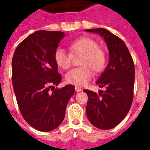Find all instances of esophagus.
<instances>
[{
	"instance_id": "1",
	"label": "esophagus",
	"mask_w": 150,
	"mask_h": 150,
	"mask_svg": "<svg viewBox=\"0 0 150 150\" xmlns=\"http://www.w3.org/2000/svg\"><path fill=\"white\" fill-rule=\"evenodd\" d=\"M75 90H76V92H79V91H82L81 88H79V86H75Z\"/></svg>"
}]
</instances>
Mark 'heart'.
<instances>
[{
    "label": "heart",
    "instance_id": "b5f03b06",
    "mask_svg": "<svg viewBox=\"0 0 150 150\" xmlns=\"http://www.w3.org/2000/svg\"><path fill=\"white\" fill-rule=\"evenodd\" d=\"M69 49L72 55H82L80 60L82 67L73 69L66 74V81L69 84L84 86L88 84L93 75L91 68L95 73H100L105 67L107 63L105 52L93 39L87 37L77 38L70 43ZM54 59L58 67L67 70L71 66L72 55L59 47L54 53Z\"/></svg>",
    "mask_w": 150,
    "mask_h": 150
}]
</instances>
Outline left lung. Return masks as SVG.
Returning <instances> with one entry per match:
<instances>
[{"label":"left lung","instance_id":"left-lung-1","mask_svg":"<svg viewBox=\"0 0 150 150\" xmlns=\"http://www.w3.org/2000/svg\"><path fill=\"white\" fill-rule=\"evenodd\" d=\"M87 32L103 37L109 50V63L96 84L105 88L97 94L84 91L88 97L86 106L88 120L94 126L111 129L125 117L133 100L134 64L125 43L104 28L86 29Z\"/></svg>","mask_w":150,"mask_h":150}]
</instances>
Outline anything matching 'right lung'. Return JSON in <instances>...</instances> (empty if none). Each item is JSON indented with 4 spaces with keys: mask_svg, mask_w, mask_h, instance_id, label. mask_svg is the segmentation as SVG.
Here are the masks:
<instances>
[{
    "mask_svg": "<svg viewBox=\"0 0 150 150\" xmlns=\"http://www.w3.org/2000/svg\"><path fill=\"white\" fill-rule=\"evenodd\" d=\"M64 36L62 31L38 30L18 45L12 60V83L21 113L40 132L60 125L75 91L72 85L54 87L62 80L54 53Z\"/></svg>",
    "mask_w": 150,
    "mask_h": 150,
    "instance_id": "right-lung-1",
    "label": "right lung"
}]
</instances>
